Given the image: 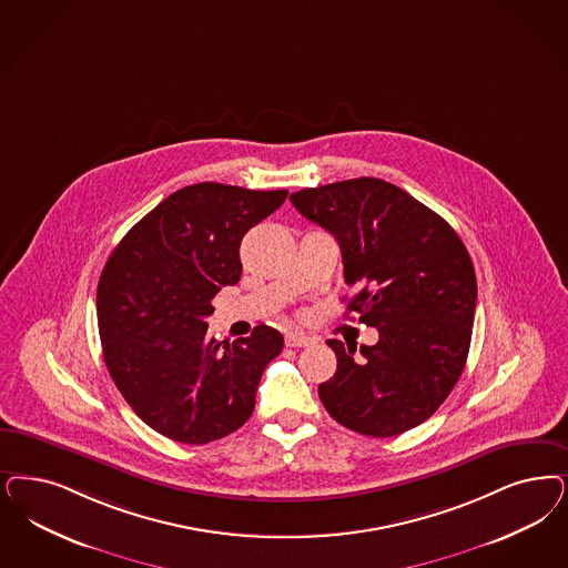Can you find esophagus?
<instances>
[{"mask_svg": "<svg viewBox=\"0 0 568 568\" xmlns=\"http://www.w3.org/2000/svg\"><path fill=\"white\" fill-rule=\"evenodd\" d=\"M311 344H313V339L308 335H304V333L292 332L285 335V346H290V348H306Z\"/></svg>", "mask_w": 568, "mask_h": 568, "instance_id": "1", "label": "esophagus"}]
</instances>
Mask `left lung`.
<instances>
[{
    "label": "left lung",
    "mask_w": 568,
    "mask_h": 568,
    "mask_svg": "<svg viewBox=\"0 0 568 568\" xmlns=\"http://www.w3.org/2000/svg\"><path fill=\"white\" fill-rule=\"evenodd\" d=\"M295 210L329 231L344 278L356 294L348 313L379 339H329L337 372L318 386L333 419L388 438L436 412L466 367L476 311V274L462 239L430 207L379 178H353L290 196Z\"/></svg>",
    "instance_id": "8db88e82"
}]
</instances>
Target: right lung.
Returning a JSON list of instances; mask_svg holds the SVG:
<instances>
[{
  "label": "right lung",
  "mask_w": 568,
  "mask_h": 568,
  "mask_svg": "<svg viewBox=\"0 0 568 568\" xmlns=\"http://www.w3.org/2000/svg\"><path fill=\"white\" fill-rule=\"evenodd\" d=\"M287 191L199 182L163 199L121 239L97 292L102 356L119 392L153 430L205 445L254 413L266 365L283 335L207 337L212 300L241 278L245 233L283 205Z\"/></svg>",
  "instance_id": "add662e5"
}]
</instances>
